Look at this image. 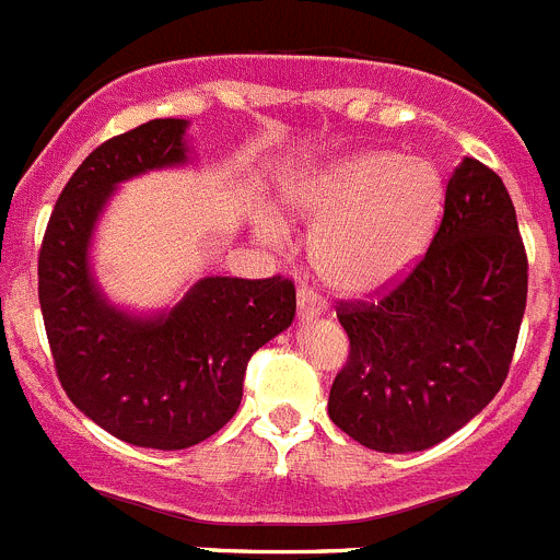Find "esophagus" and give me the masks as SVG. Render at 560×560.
Instances as JSON below:
<instances>
[{"label": "esophagus", "instance_id": "1", "mask_svg": "<svg viewBox=\"0 0 560 560\" xmlns=\"http://www.w3.org/2000/svg\"><path fill=\"white\" fill-rule=\"evenodd\" d=\"M322 314H325V302H322L314 291H307V289L296 291V316H300L302 322L316 319V316Z\"/></svg>", "mask_w": 560, "mask_h": 560}]
</instances>
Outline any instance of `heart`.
<instances>
[{"label": "heart", "mask_w": 560, "mask_h": 560, "mask_svg": "<svg viewBox=\"0 0 560 560\" xmlns=\"http://www.w3.org/2000/svg\"><path fill=\"white\" fill-rule=\"evenodd\" d=\"M285 202L316 224L311 260L338 294L372 296L402 280L428 249L441 213V183L422 158L358 152L305 174ZM283 238L280 219L264 222Z\"/></svg>", "instance_id": "obj_1"}]
</instances>
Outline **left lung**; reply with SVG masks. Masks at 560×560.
<instances>
[{
    "mask_svg": "<svg viewBox=\"0 0 560 560\" xmlns=\"http://www.w3.org/2000/svg\"><path fill=\"white\" fill-rule=\"evenodd\" d=\"M527 302V255L508 188L464 158L417 269L383 300L343 305L350 361L327 413L377 453H419L475 419L508 377Z\"/></svg>",
    "mask_w": 560,
    "mask_h": 560,
    "instance_id": "obj_1",
    "label": "left lung"
}]
</instances>
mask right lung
Wrapping results in <instances>:
<instances>
[{
  "label": "right lung",
  "mask_w": 560,
  "mask_h": 560,
  "mask_svg": "<svg viewBox=\"0 0 560 560\" xmlns=\"http://www.w3.org/2000/svg\"><path fill=\"white\" fill-rule=\"evenodd\" d=\"M186 119H152L96 147L71 174L46 224L38 300L60 386L116 439L186 450L233 419L246 363L289 330L283 277H199L174 305L136 314L102 291L91 246L121 183L191 163Z\"/></svg>",
  "instance_id": "right-lung-1"
}]
</instances>
